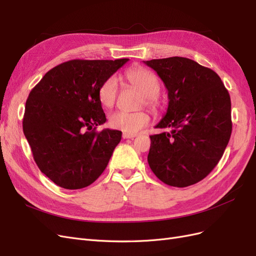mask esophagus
<instances>
[{"instance_id":"obj_1","label":"esophagus","mask_w":256,"mask_h":256,"mask_svg":"<svg viewBox=\"0 0 256 256\" xmlns=\"http://www.w3.org/2000/svg\"><path fill=\"white\" fill-rule=\"evenodd\" d=\"M122 138H136V134H129L124 132L122 134Z\"/></svg>"}]
</instances>
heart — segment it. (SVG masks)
I'll use <instances>...</instances> for the list:
<instances>
[{
    "label": "heart",
    "instance_id": "b5f03b06",
    "mask_svg": "<svg viewBox=\"0 0 256 256\" xmlns=\"http://www.w3.org/2000/svg\"><path fill=\"white\" fill-rule=\"evenodd\" d=\"M127 81L134 85L144 95L143 104L154 109L157 106V96L160 92V82L158 76L148 69L143 67H132L125 72ZM118 80L115 76H110L102 83L98 88V99L106 108H112L118 95ZM150 115L144 111L141 112H124L116 111L109 118L111 128L120 130L129 134H136L142 128L148 125Z\"/></svg>",
    "mask_w": 256,
    "mask_h": 256
}]
</instances>
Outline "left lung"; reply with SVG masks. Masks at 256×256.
Instances as JSON below:
<instances>
[{
    "mask_svg": "<svg viewBox=\"0 0 256 256\" xmlns=\"http://www.w3.org/2000/svg\"><path fill=\"white\" fill-rule=\"evenodd\" d=\"M168 90V106L150 136V168L161 182L184 188L218 164L232 134L230 98L220 76L187 58L144 60Z\"/></svg>",
    "mask_w": 256,
    "mask_h": 256,
    "instance_id": "8db88e82",
    "label": "left lung"
}]
</instances>
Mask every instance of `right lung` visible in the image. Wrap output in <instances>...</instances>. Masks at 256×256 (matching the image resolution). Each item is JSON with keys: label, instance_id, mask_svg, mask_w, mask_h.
Segmentation results:
<instances>
[{"label": "right lung", "instance_id": "obj_1", "mask_svg": "<svg viewBox=\"0 0 256 256\" xmlns=\"http://www.w3.org/2000/svg\"><path fill=\"white\" fill-rule=\"evenodd\" d=\"M128 60H68L52 68L30 90L23 132L38 168L60 187H88L109 164L122 131H95L106 120L98 88Z\"/></svg>", "mask_w": 256, "mask_h": 256}]
</instances>
